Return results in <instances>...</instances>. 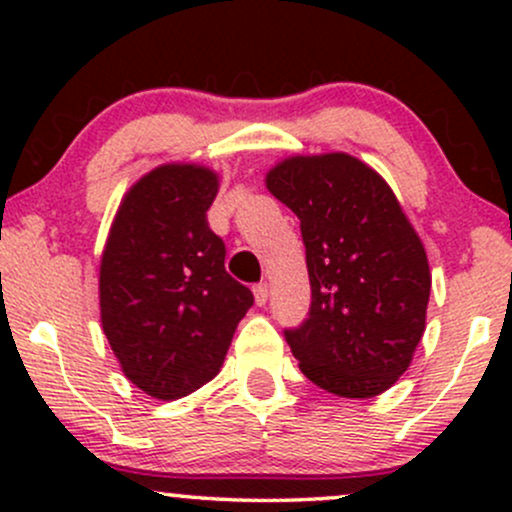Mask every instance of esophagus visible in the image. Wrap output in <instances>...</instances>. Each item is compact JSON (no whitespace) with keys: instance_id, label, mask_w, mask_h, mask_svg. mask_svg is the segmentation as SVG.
<instances>
[{"instance_id":"34e87169","label":"esophagus","mask_w":512,"mask_h":512,"mask_svg":"<svg viewBox=\"0 0 512 512\" xmlns=\"http://www.w3.org/2000/svg\"><path fill=\"white\" fill-rule=\"evenodd\" d=\"M252 293H255V303L264 305L269 298V284H257L255 289H252Z\"/></svg>"}]
</instances>
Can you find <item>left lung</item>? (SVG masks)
Listing matches in <instances>:
<instances>
[{"label":"left lung","instance_id":"8db88e82","mask_svg":"<svg viewBox=\"0 0 512 512\" xmlns=\"http://www.w3.org/2000/svg\"><path fill=\"white\" fill-rule=\"evenodd\" d=\"M267 190L301 219L310 315L286 332L310 383L346 399L383 395L426 332L431 269L383 175L344 151L281 158Z\"/></svg>","mask_w":512,"mask_h":512}]
</instances>
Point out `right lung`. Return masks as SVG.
Segmentation results:
<instances>
[{"mask_svg":"<svg viewBox=\"0 0 512 512\" xmlns=\"http://www.w3.org/2000/svg\"><path fill=\"white\" fill-rule=\"evenodd\" d=\"M216 192L219 173L207 166H156L125 192L101 255L105 339L129 383L161 402L216 378L255 303L207 223Z\"/></svg>","mask_w":512,"mask_h":512,"instance_id":"1","label":"right lung"}]
</instances>
